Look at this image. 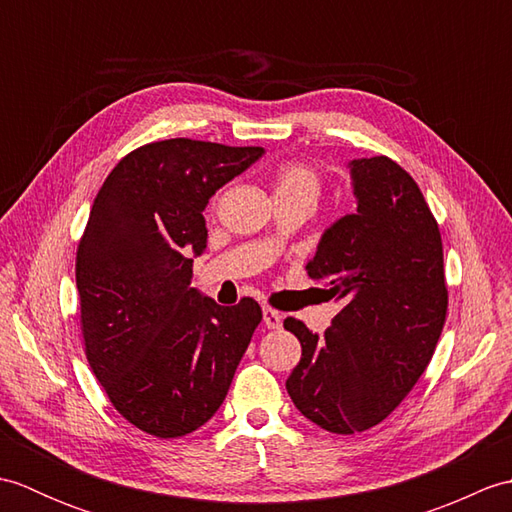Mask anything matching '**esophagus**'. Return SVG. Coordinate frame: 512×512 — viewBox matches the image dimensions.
<instances>
[{
	"label": "esophagus",
	"instance_id": "1",
	"mask_svg": "<svg viewBox=\"0 0 512 512\" xmlns=\"http://www.w3.org/2000/svg\"><path fill=\"white\" fill-rule=\"evenodd\" d=\"M264 325L270 330L281 328V314L273 308H264Z\"/></svg>",
	"mask_w": 512,
	"mask_h": 512
}]
</instances>
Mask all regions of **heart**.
<instances>
[{
  "instance_id": "obj_1",
  "label": "heart",
  "mask_w": 512,
  "mask_h": 512,
  "mask_svg": "<svg viewBox=\"0 0 512 512\" xmlns=\"http://www.w3.org/2000/svg\"><path fill=\"white\" fill-rule=\"evenodd\" d=\"M306 195L317 202L321 193L319 171L306 162H288L275 173V195Z\"/></svg>"
}]
</instances>
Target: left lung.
<instances>
[{
	"label": "left lung",
	"instance_id": "8db88e82",
	"mask_svg": "<svg viewBox=\"0 0 512 512\" xmlns=\"http://www.w3.org/2000/svg\"><path fill=\"white\" fill-rule=\"evenodd\" d=\"M356 213L328 231L306 270L343 301L323 336L288 317L301 361L286 380L295 407L341 436L383 422L436 350L449 292L436 217L387 156L350 162Z\"/></svg>",
	"mask_w": 512,
	"mask_h": 512
}]
</instances>
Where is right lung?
Returning <instances> with one entry per match:
<instances>
[{"instance_id":"obj_1","label":"right lung","mask_w":512,"mask_h":512,"mask_svg":"<svg viewBox=\"0 0 512 512\" xmlns=\"http://www.w3.org/2000/svg\"><path fill=\"white\" fill-rule=\"evenodd\" d=\"M262 147L171 138L112 169L76 250L85 356L121 416L156 438L200 429L220 409L262 308L217 306L191 288L211 195Z\"/></svg>"}]
</instances>
